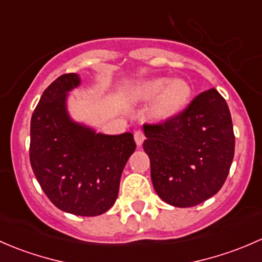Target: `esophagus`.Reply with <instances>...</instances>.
I'll return each mask as SVG.
<instances>
[{"label": "esophagus", "instance_id": "esophagus-1", "mask_svg": "<svg viewBox=\"0 0 262 262\" xmlns=\"http://www.w3.org/2000/svg\"><path fill=\"white\" fill-rule=\"evenodd\" d=\"M134 141H136L137 146H142L144 142V133L143 130L138 129V130L134 132Z\"/></svg>", "mask_w": 262, "mask_h": 262}]
</instances>
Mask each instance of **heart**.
<instances>
[{
    "label": "heart",
    "instance_id": "obj_1",
    "mask_svg": "<svg viewBox=\"0 0 262 262\" xmlns=\"http://www.w3.org/2000/svg\"><path fill=\"white\" fill-rule=\"evenodd\" d=\"M134 95L139 99L157 97L155 104V114L160 119H168L180 114L189 105L191 89L187 82L170 78H152L139 83L134 90Z\"/></svg>",
    "mask_w": 262,
    "mask_h": 262
}]
</instances>
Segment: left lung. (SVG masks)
<instances>
[{
    "instance_id": "left-lung-1",
    "label": "left lung",
    "mask_w": 262,
    "mask_h": 262,
    "mask_svg": "<svg viewBox=\"0 0 262 262\" xmlns=\"http://www.w3.org/2000/svg\"><path fill=\"white\" fill-rule=\"evenodd\" d=\"M143 129L152 184L163 202L194 207L221 190L233 161L234 133L228 105L215 89L198 95L180 114Z\"/></svg>"
}]
</instances>
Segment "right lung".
Returning <instances> with one entry per match:
<instances>
[{"label":"right lung","mask_w":262,"mask_h":262,"mask_svg":"<svg viewBox=\"0 0 262 262\" xmlns=\"http://www.w3.org/2000/svg\"><path fill=\"white\" fill-rule=\"evenodd\" d=\"M78 84L80 76L66 73L47 87L31 116L29 155L36 180L55 207L95 216L115 203L136 142L132 133L107 136L75 123L66 100Z\"/></svg>","instance_id":"right-lung-1"}]
</instances>
